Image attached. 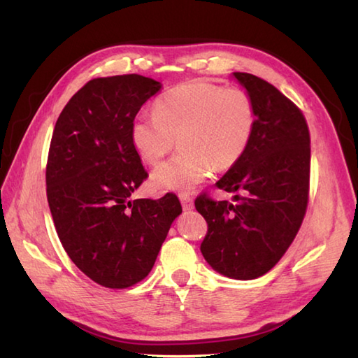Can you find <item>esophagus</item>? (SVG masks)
Returning a JSON list of instances; mask_svg holds the SVG:
<instances>
[{"label": "esophagus", "mask_w": 358, "mask_h": 358, "mask_svg": "<svg viewBox=\"0 0 358 358\" xmlns=\"http://www.w3.org/2000/svg\"><path fill=\"white\" fill-rule=\"evenodd\" d=\"M180 201H181V206H183L185 210H192L194 209L192 196H189L187 194H180Z\"/></svg>", "instance_id": "esophagus-1"}]
</instances>
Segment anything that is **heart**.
Instances as JSON below:
<instances>
[{
	"label": "heart",
	"mask_w": 358,
	"mask_h": 358,
	"mask_svg": "<svg viewBox=\"0 0 358 358\" xmlns=\"http://www.w3.org/2000/svg\"><path fill=\"white\" fill-rule=\"evenodd\" d=\"M152 113L132 121L131 141L143 162L158 164L175 144L180 152L150 175L158 191L189 192L212 171H227L246 154L257 126L252 98L209 81L183 83L158 98Z\"/></svg>",
	"instance_id": "b5f03b06"
}]
</instances>
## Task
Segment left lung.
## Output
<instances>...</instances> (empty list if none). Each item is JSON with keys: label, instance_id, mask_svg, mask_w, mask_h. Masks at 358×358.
I'll return each instance as SVG.
<instances>
[{"label": "left lung", "instance_id": "8db88e82", "mask_svg": "<svg viewBox=\"0 0 358 358\" xmlns=\"http://www.w3.org/2000/svg\"><path fill=\"white\" fill-rule=\"evenodd\" d=\"M257 110L246 154L217 181L234 203L206 195L195 208L208 222L201 254L212 269L235 280L264 275L291 246L306 214L310 138L306 120L278 89L252 73L234 72Z\"/></svg>", "mask_w": 358, "mask_h": 358}]
</instances>
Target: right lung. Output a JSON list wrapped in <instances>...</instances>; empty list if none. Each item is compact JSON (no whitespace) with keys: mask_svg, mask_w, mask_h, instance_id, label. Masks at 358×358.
Segmentation results:
<instances>
[{"mask_svg":"<svg viewBox=\"0 0 358 358\" xmlns=\"http://www.w3.org/2000/svg\"><path fill=\"white\" fill-rule=\"evenodd\" d=\"M162 89L143 75L90 80L75 94L53 129L45 186L59 241L95 283L124 289L154 268L181 204L131 195L148 172L131 141L141 106Z\"/></svg>","mask_w":358,"mask_h":358,"instance_id":"obj_1","label":"right lung"}]
</instances>
